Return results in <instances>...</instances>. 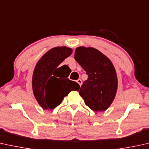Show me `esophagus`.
Returning <instances> with one entry per match:
<instances>
[{
	"mask_svg": "<svg viewBox=\"0 0 149 149\" xmlns=\"http://www.w3.org/2000/svg\"><path fill=\"white\" fill-rule=\"evenodd\" d=\"M77 82L79 83V85L80 86H81V85H82V81H81V79H78V80H77Z\"/></svg>",
	"mask_w": 149,
	"mask_h": 149,
	"instance_id": "34e87169",
	"label": "esophagus"
}]
</instances>
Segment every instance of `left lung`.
Instances as JSON below:
<instances>
[{"label":"left lung","instance_id":"1","mask_svg":"<svg viewBox=\"0 0 149 149\" xmlns=\"http://www.w3.org/2000/svg\"><path fill=\"white\" fill-rule=\"evenodd\" d=\"M74 59L86 71L79 95L95 111H105L110 106L118 90V77L112 62L100 51L91 47L75 49Z\"/></svg>","mask_w":149,"mask_h":149}]
</instances>
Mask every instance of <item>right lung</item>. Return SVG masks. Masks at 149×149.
Returning a JSON list of instances; mask_svg holds the SVG:
<instances>
[{
    "instance_id": "1",
    "label": "right lung",
    "mask_w": 149,
    "mask_h": 149,
    "mask_svg": "<svg viewBox=\"0 0 149 149\" xmlns=\"http://www.w3.org/2000/svg\"><path fill=\"white\" fill-rule=\"evenodd\" d=\"M72 53L66 46L49 49L38 60L32 76V89L36 100L44 109H52L60 104L71 91H79V85L62 74L59 65Z\"/></svg>"
}]
</instances>
